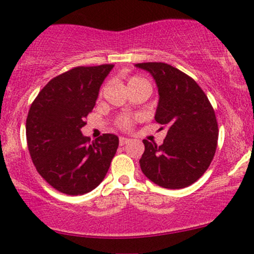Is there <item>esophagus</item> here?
I'll list each match as a JSON object with an SVG mask.
<instances>
[{
    "label": "esophagus",
    "mask_w": 254,
    "mask_h": 254,
    "mask_svg": "<svg viewBox=\"0 0 254 254\" xmlns=\"http://www.w3.org/2000/svg\"><path fill=\"white\" fill-rule=\"evenodd\" d=\"M127 143H129V139H128V138L120 137V145H125L127 144Z\"/></svg>",
    "instance_id": "obj_1"
}]
</instances>
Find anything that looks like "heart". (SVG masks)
Listing matches in <instances>:
<instances>
[{
    "instance_id": "heart-1",
    "label": "heart",
    "mask_w": 254,
    "mask_h": 254,
    "mask_svg": "<svg viewBox=\"0 0 254 254\" xmlns=\"http://www.w3.org/2000/svg\"><path fill=\"white\" fill-rule=\"evenodd\" d=\"M135 84H148V83H146L144 79H142V78H138V77H133L128 80V88L132 87V85H135ZM130 122H132V120H130L129 117L124 116L120 119L119 125H120V127H122V128H128L130 126Z\"/></svg>"
}]
</instances>
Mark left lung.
I'll list each match as a JSON object with an SVG mask.
<instances>
[{
  "label": "left lung",
  "mask_w": 254,
  "mask_h": 254,
  "mask_svg": "<svg viewBox=\"0 0 254 254\" xmlns=\"http://www.w3.org/2000/svg\"><path fill=\"white\" fill-rule=\"evenodd\" d=\"M134 66L155 80L159 93L155 121L167 128L161 145L143 140L140 169L160 187H188L204 174L215 154L219 135L215 112L199 85L180 69L161 62Z\"/></svg>",
  "instance_id": "obj_1"
}]
</instances>
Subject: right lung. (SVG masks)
<instances>
[{
	"mask_svg": "<svg viewBox=\"0 0 254 254\" xmlns=\"http://www.w3.org/2000/svg\"><path fill=\"white\" fill-rule=\"evenodd\" d=\"M112 68L114 64L75 67L50 80L31 104L25 125L31 160L60 192L85 194L108 174L119 137L106 133L89 144L82 127Z\"/></svg>",
	"mask_w": 254,
	"mask_h": 254,
	"instance_id": "1",
	"label": "right lung"
}]
</instances>
